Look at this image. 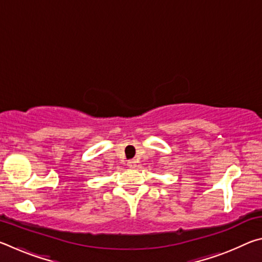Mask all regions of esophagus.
Instances as JSON below:
<instances>
[{
    "mask_svg": "<svg viewBox=\"0 0 262 262\" xmlns=\"http://www.w3.org/2000/svg\"><path fill=\"white\" fill-rule=\"evenodd\" d=\"M127 165H128V167H135L136 166V162L134 161V159H132V161H128V163H127Z\"/></svg>",
    "mask_w": 262,
    "mask_h": 262,
    "instance_id": "esophagus-1",
    "label": "esophagus"
}]
</instances>
